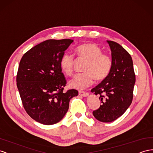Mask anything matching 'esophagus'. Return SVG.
<instances>
[{
    "label": "esophagus",
    "mask_w": 153,
    "mask_h": 153,
    "mask_svg": "<svg viewBox=\"0 0 153 153\" xmlns=\"http://www.w3.org/2000/svg\"><path fill=\"white\" fill-rule=\"evenodd\" d=\"M78 93H79V95L82 96V97H88L89 95V93H88L84 92V91H79V92H78Z\"/></svg>",
    "instance_id": "34e87169"
}]
</instances>
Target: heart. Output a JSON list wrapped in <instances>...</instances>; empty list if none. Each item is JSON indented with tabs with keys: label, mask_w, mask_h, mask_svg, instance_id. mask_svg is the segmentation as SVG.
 Wrapping results in <instances>:
<instances>
[{
	"label": "heart",
	"mask_w": 153,
	"mask_h": 153,
	"mask_svg": "<svg viewBox=\"0 0 153 153\" xmlns=\"http://www.w3.org/2000/svg\"><path fill=\"white\" fill-rule=\"evenodd\" d=\"M76 54L88 60L84 71L77 73L69 81V86L73 89H84L92 84L94 77L97 80L104 79L110 72L112 60L109 55L102 53V49L97 45L88 43L78 46L75 49ZM74 57L71 53H65L62 56L60 65L62 71L71 75L73 71Z\"/></svg>",
	"instance_id": "b5f03b06"
}]
</instances>
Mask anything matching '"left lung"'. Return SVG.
Masks as SVG:
<instances>
[{"mask_svg":"<svg viewBox=\"0 0 153 153\" xmlns=\"http://www.w3.org/2000/svg\"><path fill=\"white\" fill-rule=\"evenodd\" d=\"M111 51L110 72L100 84L91 89L100 95L102 105L93 112L102 122L114 121L124 113L133 100L135 75L129 53L119 44L107 40Z\"/></svg>","mask_w":153,"mask_h":153,"instance_id":"left-lung-1","label":"left lung"}]
</instances>
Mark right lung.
Here are the masks:
<instances>
[{
    "mask_svg": "<svg viewBox=\"0 0 153 153\" xmlns=\"http://www.w3.org/2000/svg\"><path fill=\"white\" fill-rule=\"evenodd\" d=\"M73 40H47L30 49L20 62L16 85L27 113L44 125L64 118L75 89L64 93L66 84L60 61Z\"/></svg>",
    "mask_w": 153,
    "mask_h": 153,
    "instance_id": "1",
    "label": "right lung"
}]
</instances>
